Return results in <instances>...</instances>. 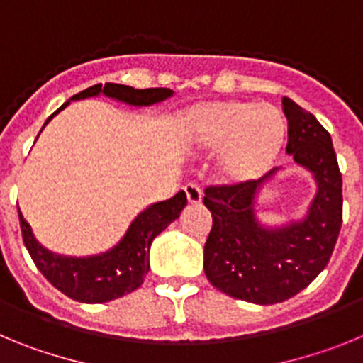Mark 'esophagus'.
I'll use <instances>...</instances> for the list:
<instances>
[{
    "mask_svg": "<svg viewBox=\"0 0 363 363\" xmlns=\"http://www.w3.org/2000/svg\"><path fill=\"white\" fill-rule=\"evenodd\" d=\"M185 194H187L189 203H192V205L200 203V201L203 200V192H201V189L198 187L196 184L185 185Z\"/></svg>",
    "mask_w": 363,
    "mask_h": 363,
    "instance_id": "obj_1",
    "label": "esophagus"
}]
</instances>
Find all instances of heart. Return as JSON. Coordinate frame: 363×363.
<instances>
[{"label": "heart", "instance_id": "1", "mask_svg": "<svg viewBox=\"0 0 363 363\" xmlns=\"http://www.w3.org/2000/svg\"><path fill=\"white\" fill-rule=\"evenodd\" d=\"M182 134L192 149L218 150L216 167L229 184H249L278 162L287 125L277 107L243 99L207 101L182 114Z\"/></svg>", "mask_w": 363, "mask_h": 363}]
</instances>
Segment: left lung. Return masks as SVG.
Here are the masks:
<instances>
[{"instance_id": "left-lung-1", "label": "left lung", "mask_w": 363, "mask_h": 363, "mask_svg": "<svg viewBox=\"0 0 363 363\" xmlns=\"http://www.w3.org/2000/svg\"><path fill=\"white\" fill-rule=\"evenodd\" d=\"M281 105L289 123L287 154L316 185L303 216L281 225L259 221V196L284 167L249 184L209 187L203 198L213 213L205 274L221 293L258 306L280 303L306 289L325 269L342 227V174L331 136L293 99L284 98Z\"/></svg>"}]
</instances>
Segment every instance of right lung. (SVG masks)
Listing matches in <instances>:
<instances>
[{"label": "right lung", "mask_w": 363, "mask_h": 363, "mask_svg": "<svg viewBox=\"0 0 363 363\" xmlns=\"http://www.w3.org/2000/svg\"><path fill=\"white\" fill-rule=\"evenodd\" d=\"M99 94L130 107H150L154 104L165 101L174 92L171 89H134L120 83H105V86H101V83H98L72 96L52 116L47 118L45 125L70 101L98 98ZM185 205H187V196L184 191H179L171 200L149 205L130 221L129 229L125 230L116 245L91 256H63L50 252L32 234L30 225L25 221L19 207L18 214L25 247L41 274L57 291H62L72 300L82 303H104L133 293L143 284V278L150 269V243L163 229L178 220Z\"/></svg>", "instance_id": "add662e5"}]
</instances>
